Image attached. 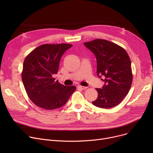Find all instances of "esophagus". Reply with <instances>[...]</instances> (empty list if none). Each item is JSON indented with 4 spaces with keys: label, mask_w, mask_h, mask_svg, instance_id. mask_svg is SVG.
Returning <instances> with one entry per match:
<instances>
[{
    "label": "esophagus",
    "mask_w": 153,
    "mask_h": 153,
    "mask_svg": "<svg viewBox=\"0 0 153 153\" xmlns=\"http://www.w3.org/2000/svg\"><path fill=\"white\" fill-rule=\"evenodd\" d=\"M77 87L80 89H82V90H85L87 89V87H84V86H82V85H78Z\"/></svg>",
    "instance_id": "1"
}]
</instances>
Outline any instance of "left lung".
I'll return each mask as SVG.
<instances>
[{"label":"left lung","instance_id":"left-lung-1","mask_svg":"<svg viewBox=\"0 0 153 153\" xmlns=\"http://www.w3.org/2000/svg\"><path fill=\"white\" fill-rule=\"evenodd\" d=\"M84 45L97 59V74L105 82L102 89L96 88L98 97L92 102L103 108L114 107L129 92L133 81L131 60L124 48L106 39H96Z\"/></svg>","mask_w":153,"mask_h":153}]
</instances>
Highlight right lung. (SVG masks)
I'll list each match as a JSON object with an SVG mask.
<instances>
[{
  "label": "right lung",
  "instance_id": "add662e5",
  "mask_svg": "<svg viewBox=\"0 0 153 153\" xmlns=\"http://www.w3.org/2000/svg\"><path fill=\"white\" fill-rule=\"evenodd\" d=\"M72 46L66 43L40 45L24 60L22 81L28 97L38 107L45 110L60 108L75 91V86H65L53 77L58 72L61 56Z\"/></svg>",
  "mask_w": 153,
  "mask_h": 153
}]
</instances>
